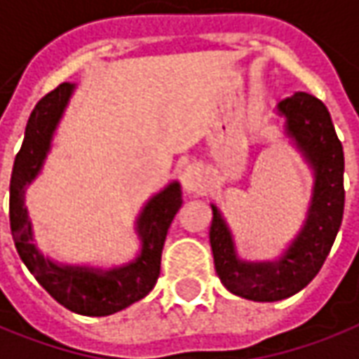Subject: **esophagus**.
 I'll use <instances>...</instances> for the list:
<instances>
[{"label":"esophagus","instance_id":"1","mask_svg":"<svg viewBox=\"0 0 359 359\" xmlns=\"http://www.w3.org/2000/svg\"><path fill=\"white\" fill-rule=\"evenodd\" d=\"M205 184L204 169L200 163H190L182 171V187L187 192H200Z\"/></svg>","mask_w":359,"mask_h":359}]
</instances>
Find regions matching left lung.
I'll list each match as a JSON object with an SVG mask.
<instances>
[{
  "mask_svg": "<svg viewBox=\"0 0 359 359\" xmlns=\"http://www.w3.org/2000/svg\"><path fill=\"white\" fill-rule=\"evenodd\" d=\"M285 130L315 169L309 215L302 233L278 262L249 264L235 257L231 233L217 208L210 227L215 272L235 295L252 302H280L303 290L325 264L344 215V151L327 107L297 91L278 104Z\"/></svg>",
  "mask_w": 359,
  "mask_h": 359,
  "instance_id": "8db88e82",
  "label": "left lung"
}]
</instances>
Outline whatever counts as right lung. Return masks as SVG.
Wrapping results in <instances>:
<instances>
[{"mask_svg":"<svg viewBox=\"0 0 359 359\" xmlns=\"http://www.w3.org/2000/svg\"><path fill=\"white\" fill-rule=\"evenodd\" d=\"M74 85L62 83L44 95L29 116L25 140L15 157L11 184H9V222L15 247L25 266L31 270L46 292L66 309L87 315L104 317L128 305L140 302L154 290L161 272V252L172 217L182 204L179 182H172L154 196L137 219V231L144 243L136 262L109 272H95L89 268L57 266L50 262L32 245V225L22 204L25 184L39 175L42 161L50 147L57 120L72 97Z\"/></svg>","mask_w":359,"mask_h":359,"instance_id":"add662e5","label":"right lung"}]
</instances>
